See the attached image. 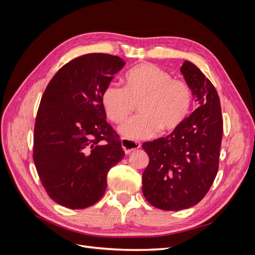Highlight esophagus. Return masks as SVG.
<instances>
[{"label": "esophagus", "mask_w": 255, "mask_h": 255, "mask_svg": "<svg viewBox=\"0 0 255 255\" xmlns=\"http://www.w3.org/2000/svg\"><path fill=\"white\" fill-rule=\"evenodd\" d=\"M121 144H122V148H123V150H125L126 154L132 153L133 151L139 149L141 146V143L139 141L128 140V139H126V138H122Z\"/></svg>", "instance_id": "34e87169"}]
</instances>
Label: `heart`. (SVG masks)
Listing matches in <instances>:
<instances>
[{
  "mask_svg": "<svg viewBox=\"0 0 255 255\" xmlns=\"http://www.w3.org/2000/svg\"><path fill=\"white\" fill-rule=\"evenodd\" d=\"M125 89L110 85L102 94V105L111 121L123 123L138 105L141 115L120 128L132 140L148 139L160 129L176 128L188 116L192 104L190 87L153 64H141L128 70Z\"/></svg>",
  "mask_w": 255,
  "mask_h": 255,
  "instance_id": "1",
  "label": "heart"
}]
</instances>
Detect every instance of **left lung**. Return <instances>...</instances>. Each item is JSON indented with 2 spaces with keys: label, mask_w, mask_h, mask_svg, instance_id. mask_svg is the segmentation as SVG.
<instances>
[{
  "label": "left lung",
  "mask_w": 255,
  "mask_h": 255,
  "mask_svg": "<svg viewBox=\"0 0 255 255\" xmlns=\"http://www.w3.org/2000/svg\"><path fill=\"white\" fill-rule=\"evenodd\" d=\"M181 73L198 109L170 135L146 141L149 165L142 173V192L151 205L181 211L199 203L218 171L223 133L220 100L211 81L190 61Z\"/></svg>",
  "instance_id": "obj_1"
}]
</instances>
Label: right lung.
Segmentation results:
<instances>
[{
	"label": "right lung",
	"instance_id": "obj_1",
	"mask_svg": "<svg viewBox=\"0 0 255 255\" xmlns=\"http://www.w3.org/2000/svg\"><path fill=\"white\" fill-rule=\"evenodd\" d=\"M125 65L110 54H85L61 67L43 92L33 157L44 189L60 205L97 203L107 173L125 156L102 105L104 89Z\"/></svg>",
	"mask_w": 255,
	"mask_h": 255
}]
</instances>
